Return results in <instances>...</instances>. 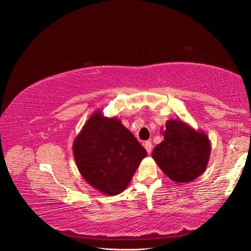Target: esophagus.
Returning <instances> with one entry per match:
<instances>
[{"label": "esophagus", "mask_w": 251, "mask_h": 251, "mask_svg": "<svg viewBox=\"0 0 251 251\" xmlns=\"http://www.w3.org/2000/svg\"><path fill=\"white\" fill-rule=\"evenodd\" d=\"M151 148H153V146H151V141H146V142H144V149L147 150V151H148L149 154H151Z\"/></svg>", "instance_id": "1"}]
</instances>
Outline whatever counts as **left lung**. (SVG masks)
Returning <instances> with one entry per match:
<instances>
[{
	"label": "left lung",
	"instance_id": "left-lung-1",
	"mask_svg": "<svg viewBox=\"0 0 251 251\" xmlns=\"http://www.w3.org/2000/svg\"><path fill=\"white\" fill-rule=\"evenodd\" d=\"M161 133L163 141L155 147L151 157L166 176L176 183H188L201 176L210 156L208 136L178 119L166 121Z\"/></svg>",
	"mask_w": 251,
	"mask_h": 251
}]
</instances>
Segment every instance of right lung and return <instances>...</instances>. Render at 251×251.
<instances>
[{
  "mask_svg": "<svg viewBox=\"0 0 251 251\" xmlns=\"http://www.w3.org/2000/svg\"><path fill=\"white\" fill-rule=\"evenodd\" d=\"M73 155L82 178L97 191L115 196L130 184L147 151L117 117L96 111L73 142Z\"/></svg>",
  "mask_w": 251,
  "mask_h": 251,
  "instance_id": "add662e5",
  "label": "right lung"
}]
</instances>
